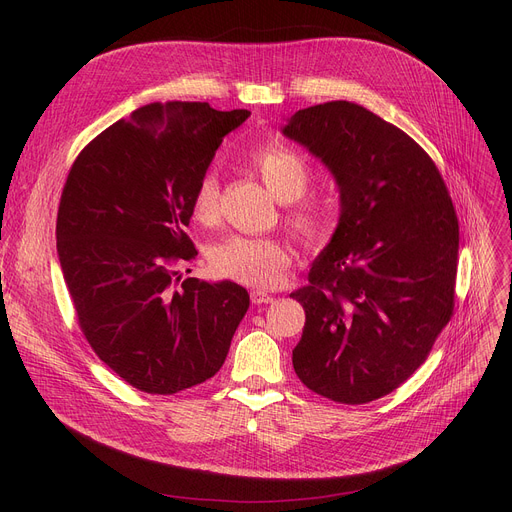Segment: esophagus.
I'll list each match as a JSON object with an SVG mask.
<instances>
[{
    "mask_svg": "<svg viewBox=\"0 0 512 512\" xmlns=\"http://www.w3.org/2000/svg\"><path fill=\"white\" fill-rule=\"evenodd\" d=\"M251 301H253L255 305H265V303H272V301H274V294L265 292V290H253V292H251Z\"/></svg>",
    "mask_w": 512,
    "mask_h": 512,
    "instance_id": "1",
    "label": "esophagus"
}]
</instances>
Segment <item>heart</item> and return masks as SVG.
Segmentation results:
<instances>
[{
	"label": "heart",
	"mask_w": 512,
	"mask_h": 512,
	"mask_svg": "<svg viewBox=\"0 0 512 512\" xmlns=\"http://www.w3.org/2000/svg\"><path fill=\"white\" fill-rule=\"evenodd\" d=\"M251 164L263 184L278 201H297L311 178L305 157L286 145H265L251 153ZM220 201V182L215 172H205L191 197L193 213L201 222L215 218ZM290 226L309 242L324 240L330 232V209L319 201H303L288 218ZM290 251L276 238L230 236L211 251V267L220 276L247 286L274 288L284 282L290 267Z\"/></svg>",
	"instance_id": "b5f03b06"
}]
</instances>
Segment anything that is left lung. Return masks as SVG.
<instances>
[{"instance_id":"8db88e82","label":"left lung","mask_w":512,"mask_h":512,"mask_svg":"<svg viewBox=\"0 0 512 512\" xmlns=\"http://www.w3.org/2000/svg\"><path fill=\"white\" fill-rule=\"evenodd\" d=\"M282 134L332 174L340 215L292 292L305 328L299 380L344 405L407 382L454 307L459 220L436 164L409 134L351 101L305 107Z\"/></svg>"}]
</instances>
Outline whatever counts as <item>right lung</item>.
Masks as SVG:
<instances>
[{"instance_id": "right-lung-1", "label": "right lung", "mask_w": 512, "mask_h": 512, "mask_svg": "<svg viewBox=\"0 0 512 512\" xmlns=\"http://www.w3.org/2000/svg\"><path fill=\"white\" fill-rule=\"evenodd\" d=\"M251 116L209 103H149L93 139L68 174L58 257L78 324L97 357L147 394L213 378L249 309L236 282L186 278L197 180L228 132ZM180 280V278H178Z\"/></svg>"}]
</instances>
